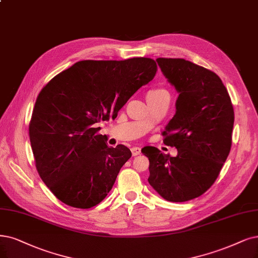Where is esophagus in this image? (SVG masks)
<instances>
[{
    "mask_svg": "<svg viewBox=\"0 0 258 258\" xmlns=\"http://www.w3.org/2000/svg\"><path fill=\"white\" fill-rule=\"evenodd\" d=\"M131 151H132L133 156H137V155H139L141 153V149L138 148V147H133L131 149Z\"/></svg>",
    "mask_w": 258,
    "mask_h": 258,
    "instance_id": "34e87169",
    "label": "esophagus"
}]
</instances>
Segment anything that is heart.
<instances>
[{
	"label": "heart",
	"mask_w": 258,
	"mask_h": 258,
	"mask_svg": "<svg viewBox=\"0 0 258 258\" xmlns=\"http://www.w3.org/2000/svg\"><path fill=\"white\" fill-rule=\"evenodd\" d=\"M161 91H166V90H164V89H152V90H150V91L148 92V95H151V94H156V93L161 92Z\"/></svg>",
	"instance_id": "b5f03b06"
}]
</instances>
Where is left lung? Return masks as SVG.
Wrapping results in <instances>:
<instances>
[{"label": "left lung", "instance_id": "8db88e82", "mask_svg": "<svg viewBox=\"0 0 258 258\" xmlns=\"http://www.w3.org/2000/svg\"><path fill=\"white\" fill-rule=\"evenodd\" d=\"M179 93L176 112L163 132L175 157L155 147L141 150L150 161V185L167 201L186 202L215 183L232 147L234 108L219 76L183 58H157Z\"/></svg>", "mask_w": 258, "mask_h": 258}]
</instances>
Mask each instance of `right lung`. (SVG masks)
Wrapping results in <instances>:
<instances>
[{
    "label": "right lung",
    "mask_w": 258,
    "mask_h": 258,
    "mask_svg": "<svg viewBox=\"0 0 258 258\" xmlns=\"http://www.w3.org/2000/svg\"><path fill=\"white\" fill-rule=\"evenodd\" d=\"M156 71L147 57L82 60L42 88L28 131L38 173L59 201L86 209L110 191L132 153L123 145L105 144L97 123L116 118Z\"/></svg>",
    "instance_id": "1"
}]
</instances>
